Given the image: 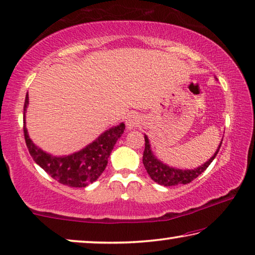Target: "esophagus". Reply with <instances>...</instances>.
<instances>
[{"instance_id":"34e87169","label":"esophagus","mask_w":255,"mask_h":255,"mask_svg":"<svg viewBox=\"0 0 255 255\" xmlns=\"http://www.w3.org/2000/svg\"><path fill=\"white\" fill-rule=\"evenodd\" d=\"M139 122H140L139 116L135 115L134 113H133V114H130L127 117V127H128V128H135L136 125L139 124Z\"/></svg>"}]
</instances>
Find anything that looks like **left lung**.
<instances>
[{"label": "left lung", "instance_id": "obj_1", "mask_svg": "<svg viewBox=\"0 0 255 255\" xmlns=\"http://www.w3.org/2000/svg\"><path fill=\"white\" fill-rule=\"evenodd\" d=\"M222 141L219 144V148L215 151V154L211 157L206 163L203 164L202 166L197 168H194V170H179V168H173L165 165L162 162L155 157L152 155L150 150V144L149 140H148L147 135H144V151L142 156V162L144 168H146L148 174L150 175V178L154 180L155 182L159 183V185L170 187V186H177V185H187L193 181L194 179L198 177L199 174L203 173L212 160L215 158V156L219 152L220 149Z\"/></svg>", "mask_w": 255, "mask_h": 255}]
</instances>
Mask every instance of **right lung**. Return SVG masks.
<instances>
[{"mask_svg": "<svg viewBox=\"0 0 255 255\" xmlns=\"http://www.w3.org/2000/svg\"><path fill=\"white\" fill-rule=\"evenodd\" d=\"M28 105V95H26L23 105V119ZM25 123V120H23ZM125 130L124 123L104 132L99 138L90 143L84 149L75 154L54 157L37 148L29 139L26 127L23 124V135L26 146L33 159L40 165L50 177L61 185L82 188L95 182L105 171L108 163V157L114 148L117 139L123 134Z\"/></svg>", "mask_w": 255, "mask_h": 255, "instance_id": "right-lung-1", "label": "right lung"}]
</instances>
